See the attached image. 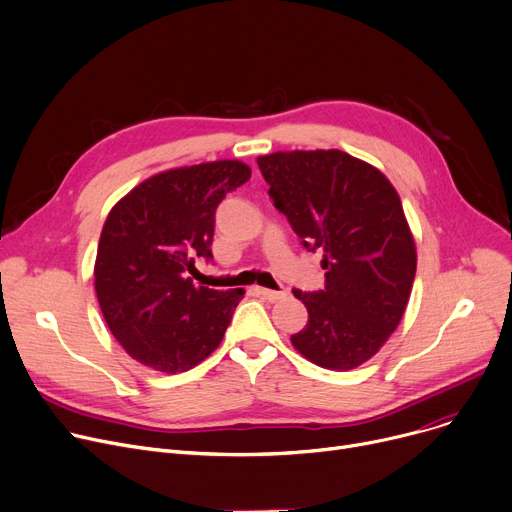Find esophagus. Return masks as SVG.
I'll return each instance as SVG.
<instances>
[{"mask_svg": "<svg viewBox=\"0 0 512 512\" xmlns=\"http://www.w3.org/2000/svg\"><path fill=\"white\" fill-rule=\"evenodd\" d=\"M255 292H257L259 296H263L265 300H269V302H276V300H280V298L286 296V292H282V290H269V288H261V286H257Z\"/></svg>", "mask_w": 512, "mask_h": 512, "instance_id": "1", "label": "esophagus"}]
</instances>
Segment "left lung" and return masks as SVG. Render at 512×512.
<instances>
[{
	"label": "left lung",
	"mask_w": 512,
	"mask_h": 512,
	"mask_svg": "<svg viewBox=\"0 0 512 512\" xmlns=\"http://www.w3.org/2000/svg\"><path fill=\"white\" fill-rule=\"evenodd\" d=\"M257 164L302 247L323 253L325 288L292 290L309 311L292 346L323 368H356L381 350L412 294L416 245L401 199L381 170L342 150L276 152Z\"/></svg>",
	"instance_id": "1"
}]
</instances>
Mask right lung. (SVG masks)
Wrapping results in <instances>:
<instances>
[{
	"mask_svg": "<svg viewBox=\"0 0 512 512\" xmlns=\"http://www.w3.org/2000/svg\"><path fill=\"white\" fill-rule=\"evenodd\" d=\"M251 168L216 160L166 170L129 191L100 232L94 288L123 350L166 372H185L222 342L245 290H212L189 278L212 259L216 208Z\"/></svg>",
	"mask_w": 512,
	"mask_h": 512,
	"instance_id": "1",
	"label": "right lung"
}]
</instances>
